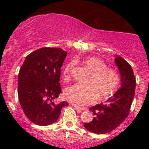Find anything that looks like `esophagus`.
I'll list each match as a JSON object with an SVG mask.
<instances>
[{"label": "esophagus", "mask_w": 149, "mask_h": 149, "mask_svg": "<svg viewBox=\"0 0 149 149\" xmlns=\"http://www.w3.org/2000/svg\"><path fill=\"white\" fill-rule=\"evenodd\" d=\"M74 107L75 109H76V110L78 111V112H81V111H84L85 110V108L84 107H79V106H76V105H74Z\"/></svg>", "instance_id": "1"}]
</instances>
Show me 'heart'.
<instances>
[{
  "instance_id": "b5f03b06",
  "label": "heart",
  "mask_w": 149,
  "mask_h": 149,
  "mask_svg": "<svg viewBox=\"0 0 149 149\" xmlns=\"http://www.w3.org/2000/svg\"><path fill=\"white\" fill-rule=\"evenodd\" d=\"M84 65L92 72L87 81V85L76 84L65 88L64 96L70 103L84 106L93 103L96 100H103L116 91L120 83V76L115 69L107 68L106 63L99 57H89ZM74 62L68 63L63 69L64 79L68 80Z\"/></svg>"
}]
</instances>
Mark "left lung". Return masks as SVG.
<instances>
[{
	"instance_id": "left-lung-1",
	"label": "left lung",
	"mask_w": 149,
	"mask_h": 149,
	"mask_svg": "<svg viewBox=\"0 0 149 149\" xmlns=\"http://www.w3.org/2000/svg\"><path fill=\"white\" fill-rule=\"evenodd\" d=\"M120 73V88L104 103L97 104L89 108L94 117L84 127L96 134H104L115 130L128 116L135 95L136 81L130 64L120 56L115 59Z\"/></svg>"
}]
</instances>
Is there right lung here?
Segmentation results:
<instances>
[{
    "mask_svg": "<svg viewBox=\"0 0 149 149\" xmlns=\"http://www.w3.org/2000/svg\"><path fill=\"white\" fill-rule=\"evenodd\" d=\"M67 52L61 48L43 47L26 56L18 77V95L26 118L38 125L57 121L66 102L55 104L61 93V68Z\"/></svg>",
    "mask_w": 149,
    "mask_h": 149,
    "instance_id": "add662e5",
    "label": "right lung"
}]
</instances>
